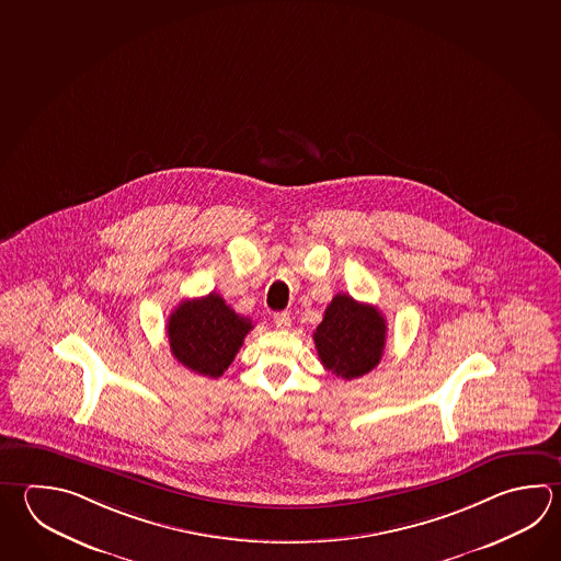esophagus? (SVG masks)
<instances>
[{
  "instance_id": "34e87169",
  "label": "esophagus",
  "mask_w": 561,
  "mask_h": 561,
  "mask_svg": "<svg viewBox=\"0 0 561 561\" xmlns=\"http://www.w3.org/2000/svg\"><path fill=\"white\" fill-rule=\"evenodd\" d=\"M275 328L277 329H289L291 328V316L287 311L282 313H275L274 316Z\"/></svg>"
}]
</instances>
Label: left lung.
Returning a JSON list of instances; mask_svg holds the SVG:
<instances>
[{"mask_svg": "<svg viewBox=\"0 0 561 561\" xmlns=\"http://www.w3.org/2000/svg\"><path fill=\"white\" fill-rule=\"evenodd\" d=\"M387 337V321L369 304L347 294L331 299L323 321L313 331L319 359L341 379H357L379 365Z\"/></svg>", "mask_w": 561, "mask_h": 561, "instance_id": "obj_1", "label": "left lung"}]
</instances>
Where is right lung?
Here are the masks:
<instances>
[{
    "instance_id": "right-lung-1",
    "label": "right lung",
    "mask_w": 561,
    "mask_h": 561,
    "mask_svg": "<svg viewBox=\"0 0 561 561\" xmlns=\"http://www.w3.org/2000/svg\"><path fill=\"white\" fill-rule=\"evenodd\" d=\"M252 321L226 306L218 294L182 301L170 313V351L188 369L204 377H222L242 347Z\"/></svg>"
}]
</instances>
